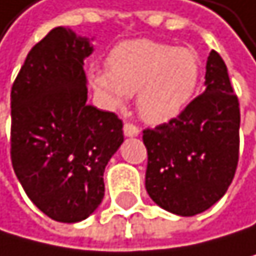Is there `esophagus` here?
<instances>
[{
	"label": "esophagus",
	"mask_w": 256,
	"mask_h": 256,
	"mask_svg": "<svg viewBox=\"0 0 256 256\" xmlns=\"http://www.w3.org/2000/svg\"><path fill=\"white\" fill-rule=\"evenodd\" d=\"M122 130H124L126 137H137V135L140 134V129L132 122H126L124 127H122Z\"/></svg>",
	"instance_id": "esophagus-1"
}]
</instances>
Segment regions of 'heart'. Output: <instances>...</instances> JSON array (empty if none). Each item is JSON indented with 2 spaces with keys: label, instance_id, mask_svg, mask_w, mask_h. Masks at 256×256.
Segmentation results:
<instances>
[{
  "label": "heart",
  "instance_id": "obj_1",
  "mask_svg": "<svg viewBox=\"0 0 256 256\" xmlns=\"http://www.w3.org/2000/svg\"><path fill=\"white\" fill-rule=\"evenodd\" d=\"M106 70L94 68L92 88L111 108L137 94V110L150 124H162L186 108L199 86L202 64L196 50L174 48L154 40H129L116 44Z\"/></svg>",
  "mask_w": 256,
  "mask_h": 256
}]
</instances>
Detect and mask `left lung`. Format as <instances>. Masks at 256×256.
Masks as SVG:
<instances>
[{
	"mask_svg": "<svg viewBox=\"0 0 256 256\" xmlns=\"http://www.w3.org/2000/svg\"><path fill=\"white\" fill-rule=\"evenodd\" d=\"M206 86L176 118L143 130L148 194L182 216L198 215L220 200L239 160V100L215 50L207 58Z\"/></svg>",
	"mask_w": 256,
	"mask_h": 256,
	"instance_id": "8db88e82",
	"label": "left lung"
}]
</instances>
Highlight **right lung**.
Segmentation results:
<instances>
[{
	"mask_svg": "<svg viewBox=\"0 0 256 256\" xmlns=\"http://www.w3.org/2000/svg\"><path fill=\"white\" fill-rule=\"evenodd\" d=\"M94 48L64 26L28 52L10 90V160L42 214L76 223L103 196V172L124 142L122 121L88 105L84 58Z\"/></svg>",
	"mask_w": 256,
	"mask_h": 256,
	"instance_id": "1",
	"label": "right lung"
}]
</instances>
